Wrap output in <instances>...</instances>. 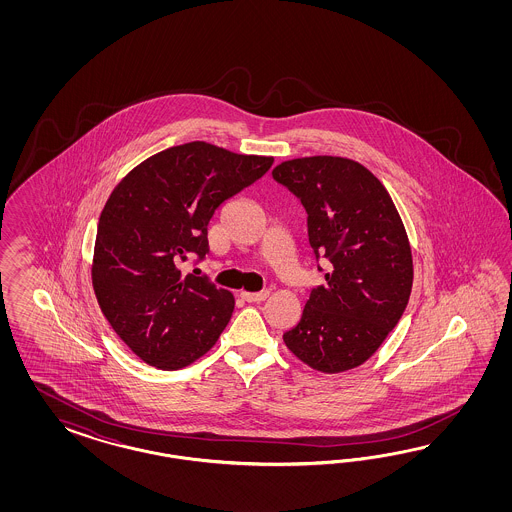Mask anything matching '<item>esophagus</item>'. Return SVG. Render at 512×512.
Masks as SVG:
<instances>
[{"label":"esophagus","mask_w":512,"mask_h":512,"mask_svg":"<svg viewBox=\"0 0 512 512\" xmlns=\"http://www.w3.org/2000/svg\"><path fill=\"white\" fill-rule=\"evenodd\" d=\"M242 300L246 302H263L264 298L268 296V291H259V293H240Z\"/></svg>","instance_id":"obj_1"}]
</instances>
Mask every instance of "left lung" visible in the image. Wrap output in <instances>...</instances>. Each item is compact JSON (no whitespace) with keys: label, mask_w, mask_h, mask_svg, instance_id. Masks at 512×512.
<instances>
[{"label":"left lung","mask_w":512,"mask_h":512,"mask_svg":"<svg viewBox=\"0 0 512 512\" xmlns=\"http://www.w3.org/2000/svg\"><path fill=\"white\" fill-rule=\"evenodd\" d=\"M272 176L306 208L315 259L328 261L325 285L311 289L283 341L317 372L353 370L379 349L409 302L413 257L402 217L385 186L347 157H298Z\"/></svg>","instance_id":"left-lung-1"}]
</instances>
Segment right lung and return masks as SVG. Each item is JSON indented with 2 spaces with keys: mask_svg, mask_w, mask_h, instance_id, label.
<instances>
[{
  "mask_svg": "<svg viewBox=\"0 0 512 512\" xmlns=\"http://www.w3.org/2000/svg\"><path fill=\"white\" fill-rule=\"evenodd\" d=\"M272 163L195 140L148 157L110 193L97 225L93 291L114 332L146 364L189 366L231 321L234 296L178 266L204 259L217 206Z\"/></svg>",
  "mask_w": 512,
  "mask_h": 512,
  "instance_id": "1",
  "label": "right lung"
}]
</instances>
